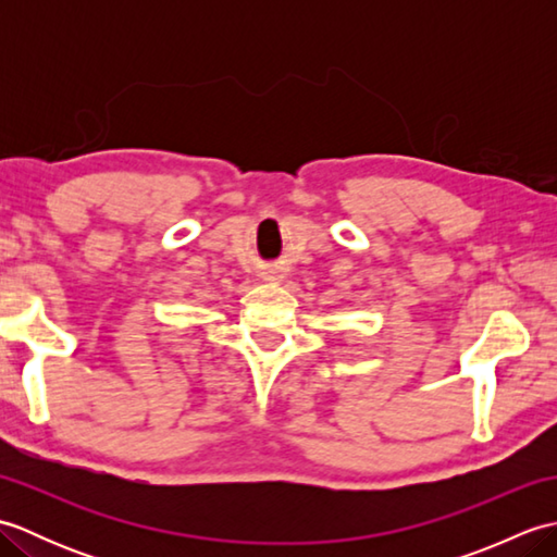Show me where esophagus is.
<instances>
[{
	"label": "esophagus",
	"mask_w": 557,
	"mask_h": 557,
	"mask_svg": "<svg viewBox=\"0 0 557 557\" xmlns=\"http://www.w3.org/2000/svg\"><path fill=\"white\" fill-rule=\"evenodd\" d=\"M265 280L268 282H277V280H282V275H280L277 270H270V272H265Z\"/></svg>",
	"instance_id": "obj_1"
}]
</instances>
